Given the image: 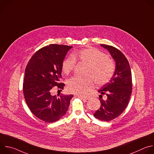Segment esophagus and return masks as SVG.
I'll return each instance as SVG.
<instances>
[{
  "mask_svg": "<svg viewBox=\"0 0 154 154\" xmlns=\"http://www.w3.org/2000/svg\"><path fill=\"white\" fill-rule=\"evenodd\" d=\"M80 97H81L83 99H85V100H89L90 99V96H79Z\"/></svg>",
  "mask_w": 154,
  "mask_h": 154,
  "instance_id": "obj_1",
  "label": "esophagus"
}]
</instances>
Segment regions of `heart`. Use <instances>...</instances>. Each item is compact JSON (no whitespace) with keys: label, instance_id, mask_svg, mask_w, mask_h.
<instances>
[{"label":"heart","instance_id":"obj_1","mask_svg":"<svg viewBox=\"0 0 154 154\" xmlns=\"http://www.w3.org/2000/svg\"><path fill=\"white\" fill-rule=\"evenodd\" d=\"M76 60L87 64L86 77L74 76L67 82L68 90L79 95H85L93 90L95 82L98 86H103L110 80L115 71V64L112 58L95 49L86 48L80 50L66 58L62 63V71L65 74L71 72L76 64Z\"/></svg>","mask_w":154,"mask_h":154}]
</instances>
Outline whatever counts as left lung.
I'll list each match as a JSON object with an SVG mask.
<instances>
[{
	"label": "left lung",
	"mask_w": 154,
	"mask_h": 154,
	"mask_svg": "<svg viewBox=\"0 0 154 154\" xmlns=\"http://www.w3.org/2000/svg\"><path fill=\"white\" fill-rule=\"evenodd\" d=\"M100 46L111 54L116 69L111 80L99 90L101 104L94 116L102 121H109L122 114L128 103L132 90L131 72L127 59L119 49L103 44ZM102 95L107 96L106 100L101 99Z\"/></svg>",
	"instance_id": "1"
}]
</instances>
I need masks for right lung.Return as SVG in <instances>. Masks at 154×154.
<instances>
[{
  "mask_svg": "<svg viewBox=\"0 0 154 154\" xmlns=\"http://www.w3.org/2000/svg\"><path fill=\"white\" fill-rule=\"evenodd\" d=\"M72 46L50 45L44 47L32 57L25 71L23 92L32 113L41 120L54 122L68 111L73 95H51L53 88L61 91L62 63Z\"/></svg>",
  "mask_w": 154,
  "mask_h": 154,
  "instance_id": "obj_1",
  "label": "right lung"
}]
</instances>
